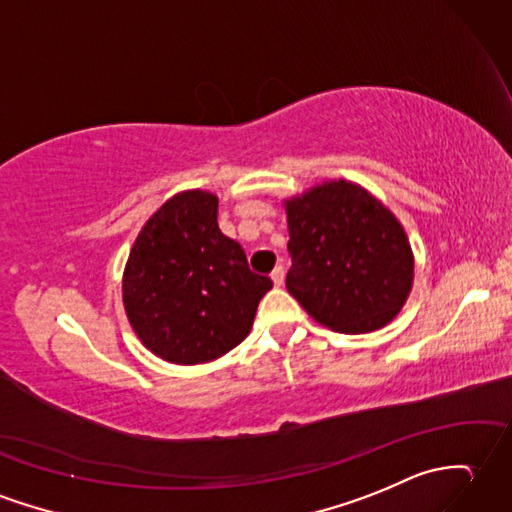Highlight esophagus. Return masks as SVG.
I'll list each match as a JSON object with an SVG mask.
<instances>
[{
  "instance_id": "1",
  "label": "esophagus",
  "mask_w": 512,
  "mask_h": 512,
  "mask_svg": "<svg viewBox=\"0 0 512 512\" xmlns=\"http://www.w3.org/2000/svg\"><path fill=\"white\" fill-rule=\"evenodd\" d=\"M272 283H275L277 285V288H279V285H283V277H285V270H283V266H277L275 270H272Z\"/></svg>"
}]
</instances>
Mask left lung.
Listing matches in <instances>:
<instances>
[{
    "label": "left lung",
    "mask_w": 512,
    "mask_h": 512,
    "mask_svg": "<svg viewBox=\"0 0 512 512\" xmlns=\"http://www.w3.org/2000/svg\"><path fill=\"white\" fill-rule=\"evenodd\" d=\"M292 266L285 288L320 325L366 334L390 323L414 261L397 218L362 187L338 181L285 202Z\"/></svg>",
    "instance_id": "left-lung-1"
}]
</instances>
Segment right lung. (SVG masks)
Listing matches in <instances>:
<instances>
[{"label": "right lung", "mask_w": 512, "mask_h": 512, "mask_svg": "<svg viewBox=\"0 0 512 512\" xmlns=\"http://www.w3.org/2000/svg\"><path fill=\"white\" fill-rule=\"evenodd\" d=\"M124 307L146 347L174 364L216 360L253 327L270 277L248 268L218 227V198L183 192L141 229L124 270Z\"/></svg>", "instance_id": "1"}]
</instances>
